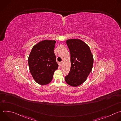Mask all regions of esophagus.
Returning a JSON list of instances; mask_svg holds the SVG:
<instances>
[{"instance_id": "esophagus-1", "label": "esophagus", "mask_w": 121, "mask_h": 121, "mask_svg": "<svg viewBox=\"0 0 121 121\" xmlns=\"http://www.w3.org/2000/svg\"><path fill=\"white\" fill-rule=\"evenodd\" d=\"M63 61H61V62H60V65H62V64H63Z\"/></svg>"}]
</instances>
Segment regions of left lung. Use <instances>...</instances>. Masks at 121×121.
Here are the masks:
<instances>
[{"mask_svg": "<svg viewBox=\"0 0 121 121\" xmlns=\"http://www.w3.org/2000/svg\"><path fill=\"white\" fill-rule=\"evenodd\" d=\"M70 53L71 68L65 77L69 85L77 87L87 79L91 71L93 57L90 47L79 39H69L66 42Z\"/></svg>", "mask_w": 121, "mask_h": 121, "instance_id": "left-lung-1", "label": "left lung"}]
</instances>
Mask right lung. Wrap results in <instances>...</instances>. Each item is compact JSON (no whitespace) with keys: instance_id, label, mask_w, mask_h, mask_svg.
Returning <instances> with one entry per match:
<instances>
[{"instance_id":"obj_1","label":"right lung","mask_w":121,"mask_h":121,"mask_svg":"<svg viewBox=\"0 0 121 121\" xmlns=\"http://www.w3.org/2000/svg\"><path fill=\"white\" fill-rule=\"evenodd\" d=\"M56 41L45 40L34 45L28 58L30 71L35 81L46 85L52 80L58 65L54 49Z\"/></svg>"}]
</instances>
